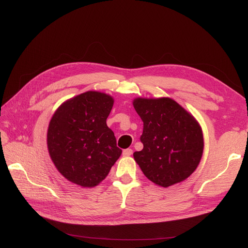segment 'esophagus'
Masks as SVG:
<instances>
[{
	"instance_id": "obj_1",
	"label": "esophagus",
	"mask_w": 248,
	"mask_h": 248,
	"mask_svg": "<svg viewBox=\"0 0 248 248\" xmlns=\"http://www.w3.org/2000/svg\"><path fill=\"white\" fill-rule=\"evenodd\" d=\"M132 154V149L123 150V156H130Z\"/></svg>"
}]
</instances>
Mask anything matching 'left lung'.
Instances as JSON below:
<instances>
[{"instance_id":"obj_1","label":"left lung","mask_w":248,"mask_h":248,"mask_svg":"<svg viewBox=\"0 0 248 248\" xmlns=\"http://www.w3.org/2000/svg\"><path fill=\"white\" fill-rule=\"evenodd\" d=\"M133 107L144 122L141 151L133 157L153 183L169 187L196 170L204 149L199 123L170 98H137Z\"/></svg>"}]
</instances>
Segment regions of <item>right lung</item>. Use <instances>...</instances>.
<instances>
[{
	"mask_svg": "<svg viewBox=\"0 0 248 248\" xmlns=\"http://www.w3.org/2000/svg\"><path fill=\"white\" fill-rule=\"evenodd\" d=\"M112 104L109 95L89 91L64 102L52 116L48 152L58 170L72 183L98 185L121 156L107 125Z\"/></svg>",
	"mask_w": 248,
	"mask_h": 248,
	"instance_id": "1",
	"label": "right lung"
}]
</instances>
